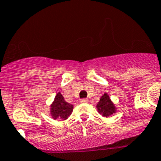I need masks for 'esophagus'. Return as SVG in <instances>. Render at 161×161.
Here are the masks:
<instances>
[{
  "label": "esophagus",
  "instance_id": "obj_1",
  "mask_svg": "<svg viewBox=\"0 0 161 161\" xmlns=\"http://www.w3.org/2000/svg\"><path fill=\"white\" fill-rule=\"evenodd\" d=\"M80 102H81V103H87V102H88V100L85 99V98H84V99L81 100Z\"/></svg>",
  "mask_w": 161,
  "mask_h": 161
}]
</instances>
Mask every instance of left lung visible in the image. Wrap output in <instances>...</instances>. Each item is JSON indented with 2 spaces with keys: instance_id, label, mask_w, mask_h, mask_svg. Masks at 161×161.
Segmentation results:
<instances>
[{
  "instance_id": "obj_1",
  "label": "left lung",
  "mask_w": 161,
  "mask_h": 161,
  "mask_svg": "<svg viewBox=\"0 0 161 161\" xmlns=\"http://www.w3.org/2000/svg\"><path fill=\"white\" fill-rule=\"evenodd\" d=\"M97 108L99 114H101L104 117H108L116 112L115 106L107 93H105L101 97L100 101L97 105Z\"/></svg>"
}]
</instances>
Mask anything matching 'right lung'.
Masks as SVG:
<instances>
[{
  "label": "right lung",
  "instance_id": "add662e5",
  "mask_svg": "<svg viewBox=\"0 0 161 161\" xmlns=\"http://www.w3.org/2000/svg\"><path fill=\"white\" fill-rule=\"evenodd\" d=\"M74 106L64 101L61 93L58 92L51 106V115L54 119H66L71 114Z\"/></svg>",
  "mask_w": 161,
  "mask_h": 161
}]
</instances>
